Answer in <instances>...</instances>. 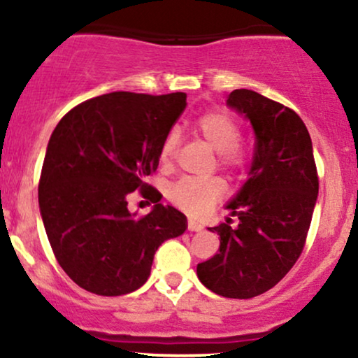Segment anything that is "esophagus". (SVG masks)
<instances>
[{"label": "esophagus", "mask_w": 358, "mask_h": 358, "mask_svg": "<svg viewBox=\"0 0 358 358\" xmlns=\"http://www.w3.org/2000/svg\"><path fill=\"white\" fill-rule=\"evenodd\" d=\"M188 231L199 232V231H202V225L196 224V222H193V220H188Z\"/></svg>", "instance_id": "34e87169"}]
</instances>
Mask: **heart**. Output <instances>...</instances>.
<instances>
[{
  "instance_id": "obj_1",
  "label": "heart",
  "mask_w": 358,
  "mask_h": 358,
  "mask_svg": "<svg viewBox=\"0 0 358 358\" xmlns=\"http://www.w3.org/2000/svg\"><path fill=\"white\" fill-rule=\"evenodd\" d=\"M196 131L217 151V162L232 173L242 171L249 163V153L239 145L241 127L229 114L210 110L196 119ZM178 148V133L171 129L159 148V162L168 166ZM225 193L219 178H180L170 187L168 196L176 207L190 213H203Z\"/></svg>"
}]
</instances>
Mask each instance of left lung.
Listing matches in <instances>:
<instances>
[{"instance_id":"left-lung-1","label":"left lung","mask_w":358,"mask_h":358,"mask_svg":"<svg viewBox=\"0 0 358 358\" xmlns=\"http://www.w3.org/2000/svg\"><path fill=\"white\" fill-rule=\"evenodd\" d=\"M227 104L245 114L256 134L249 180L227 205L232 219L210 227L219 254L196 266L203 286L225 298L266 293L301 256L318 196V171L305 122L281 102L236 89Z\"/></svg>"}]
</instances>
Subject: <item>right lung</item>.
Returning a JSON list of instances; mask_svg holds the SVG:
<instances>
[{
  "label": "right lung",
  "instance_id": "1",
  "mask_svg": "<svg viewBox=\"0 0 358 358\" xmlns=\"http://www.w3.org/2000/svg\"><path fill=\"white\" fill-rule=\"evenodd\" d=\"M185 106V92H110L80 102L53 129L40 213L60 268L82 289L101 296L138 289L162 242L187 229V217L159 203L162 193L145 182ZM134 189L155 203L139 220L127 210Z\"/></svg>",
  "mask_w": 358,
  "mask_h": 358
}]
</instances>
